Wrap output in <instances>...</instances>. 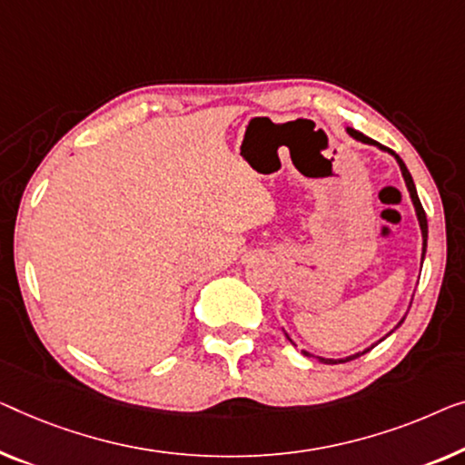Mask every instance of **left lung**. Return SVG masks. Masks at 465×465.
<instances>
[{"label":"left lung","mask_w":465,"mask_h":465,"mask_svg":"<svg viewBox=\"0 0 465 465\" xmlns=\"http://www.w3.org/2000/svg\"><path fill=\"white\" fill-rule=\"evenodd\" d=\"M346 134H349L352 140H357V142H361V143H367V145H376L378 150H382V152H388V154L391 156H394V161H397V164H399V169H401V175H403V179H405V185H407V192H410V198H411V203H413V209H415V217H418V223H420V230H421V262H424V259H426V246H428V219H426V213H424V209H421V203H420V198H418V190H415V183H413V179H411V173L407 171V166H405V163L401 161V156L399 154H394V152L391 150V148H386V145H382V143H378L376 140H371V137H367V135H363L361 131H355L352 127H346ZM411 301H413V296H411ZM411 307V304H410ZM407 313H410V309H407ZM407 313L401 317V322L394 325V330L399 328L401 323L405 322V317H407ZM394 330H391L388 331L386 336H391ZM283 334H286V330H283ZM384 336V338H386ZM286 338L290 342L294 344V341L292 338H290L288 334H286ZM384 338H380V341H384ZM378 341V342H380ZM378 342H373L371 346H367V349H363V351H359V352H355V355H349V357H342V359H328V357H317V355H311V352H307V351H302L304 355L307 357H313V359H317V361L320 363H328V365H336V363H346V361H352V359H357V357H361V355H365L367 351H371L373 346H376Z\"/></svg>","instance_id":"obj_1"}]
</instances>
